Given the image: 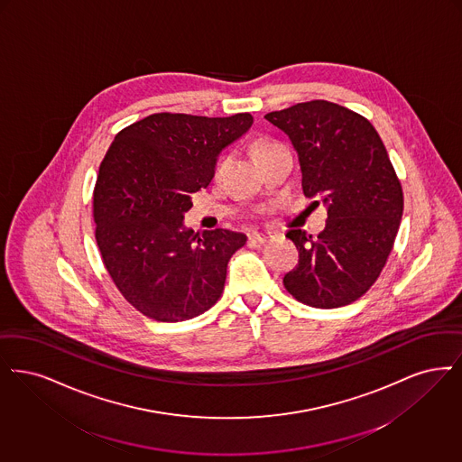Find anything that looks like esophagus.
I'll use <instances>...</instances> for the list:
<instances>
[{"mask_svg": "<svg viewBox=\"0 0 462 462\" xmlns=\"http://www.w3.org/2000/svg\"><path fill=\"white\" fill-rule=\"evenodd\" d=\"M274 238L273 233H252L250 240L257 241V243H267Z\"/></svg>", "mask_w": 462, "mask_h": 462, "instance_id": "esophagus-1", "label": "esophagus"}]
</instances>
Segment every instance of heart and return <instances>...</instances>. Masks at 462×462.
<instances>
[{
	"instance_id": "b5f03b06",
	"label": "heart",
	"mask_w": 462,
	"mask_h": 462,
	"mask_svg": "<svg viewBox=\"0 0 462 462\" xmlns=\"http://www.w3.org/2000/svg\"><path fill=\"white\" fill-rule=\"evenodd\" d=\"M265 146H269V144H265V143H261V144H257V146H255V150H261V148H265Z\"/></svg>"
}]
</instances>
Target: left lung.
<instances>
[{
  "instance_id": "obj_1",
  "label": "left lung",
  "mask_w": 462,
  "mask_h": 462,
  "mask_svg": "<svg viewBox=\"0 0 462 462\" xmlns=\"http://www.w3.org/2000/svg\"><path fill=\"white\" fill-rule=\"evenodd\" d=\"M265 119L291 141L303 195L321 199L328 212L316 238L286 233L299 265L284 274V288L310 307L348 305L378 280L401 226L402 186L386 148L371 122L331 101L299 103Z\"/></svg>"
}]
</instances>
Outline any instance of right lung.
<instances>
[{"instance_id":"right-lung-1","label":"right lung","mask_w":462,"mask_h":462,"mask_svg":"<svg viewBox=\"0 0 462 462\" xmlns=\"http://www.w3.org/2000/svg\"><path fill=\"white\" fill-rule=\"evenodd\" d=\"M254 117L153 114L112 141L95 186L97 243L125 300L162 322L191 319L219 300L227 262L246 235L184 224L193 193L207 188L222 150Z\"/></svg>"}]
</instances>
